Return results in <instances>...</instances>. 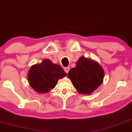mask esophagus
Listing matches in <instances>:
<instances>
[{
	"label": "esophagus",
	"mask_w": 132,
	"mask_h": 132,
	"mask_svg": "<svg viewBox=\"0 0 132 132\" xmlns=\"http://www.w3.org/2000/svg\"><path fill=\"white\" fill-rule=\"evenodd\" d=\"M64 71H65L67 73H68L69 72V71L70 68H68V67H67V68H64Z\"/></svg>",
	"instance_id": "1"
}]
</instances>
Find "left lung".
I'll return each instance as SVG.
<instances>
[{"mask_svg":"<svg viewBox=\"0 0 132 132\" xmlns=\"http://www.w3.org/2000/svg\"><path fill=\"white\" fill-rule=\"evenodd\" d=\"M68 76L79 93L89 95L103 83L104 71L97 62L81 56Z\"/></svg>","mask_w":132,"mask_h":132,"instance_id":"left-lung-1","label":"left lung"}]
</instances>
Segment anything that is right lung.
Here are the masks:
<instances>
[{"instance_id":"1","label":"right lung","mask_w":132,"mask_h":132,"mask_svg":"<svg viewBox=\"0 0 132 132\" xmlns=\"http://www.w3.org/2000/svg\"><path fill=\"white\" fill-rule=\"evenodd\" d=\"M66 75L60 65L53 63L50 60L46 59L41 63L31 66L27 77L29 85L35 92L46 94L53 89L59 79Z\"/></svg>"}]
</instances>
